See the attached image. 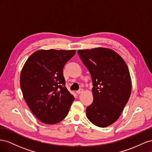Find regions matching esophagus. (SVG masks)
<instances>
[{
    "instance_id": "1",
    "label": "esophagus",
    "mask_w": 152,
    "mask_h": 152,
    "mask_svg": "<svg viewBox=\"0 0 152 152\" xmlns=\"http://www.w3.org/2000/svg\"><path fill=\"white\" fill-rule=\"evenodd\" d=\"M83 90L82 89V88H81V89L78 90L77 91H76V94H81V92H83Z\"/></svg>"
}]
</instances>
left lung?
Returning <instances> with one entry per match:
<instances>
[{"label":"left lung","instance_id":"8db88e82","mask_svg":"<svg viewBox=\"0 0 152 152\" xmlns=\"http://www.w3.org/2000/svg\"><path fill=\"white\" fill-rule=\"evenodd\" d=\"M92 80L93 102L86 110L88 119L99 127L113 124L122 113L131 93V80L124 59L110 49L77 51Z\"/></svg>","mask_w":152,"mask_h":152}]
</instances>
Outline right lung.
I'll return each mask as SVG.
<instances>
[{
  "label": "right lung",
  "mask_w": 152,
  "mask_h": 152,
  "mask_svg": "<svg viewBox=\"0 0 152 152\" xmlns=\"http://www.w3.org/2000/svg\"><path fill=\"white\" fill-rule=\"evenodd\" d=\"M75 50H39L25 62L20 87L30 110L42 123L55 124L66 118L73 95L66 86L63 69Z\"/></svg>",
  "instance_id": "obj_1"
}]
</instances>
